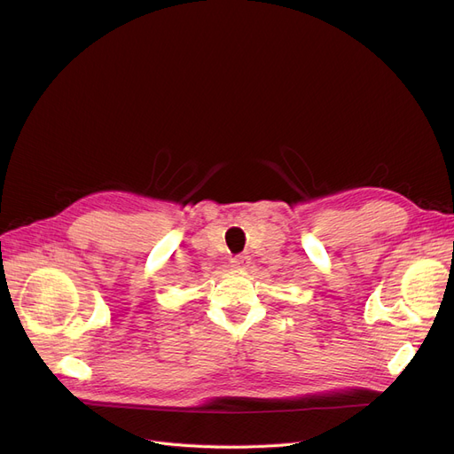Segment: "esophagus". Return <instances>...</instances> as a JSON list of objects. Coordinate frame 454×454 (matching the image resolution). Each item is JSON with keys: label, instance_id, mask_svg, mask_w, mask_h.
Here are the masks:
<instances>
[{"label": "esophagus", "instance_id": "34e87169", "mask_svg": "<svg viewBox=\"0 0 454 454\" xmlns=\"http://www.w3.org/2000/svg\"><path fill=\"white\" fill-rule=\"evenodd\" d=\"M250 258L248 256H245V254H239V256H233L231 258V267H233V270H239V271H243V270H247V267H248V262Z\"/></svg>", "mask_w": 454, "mask_h": 454}]
</instances>
